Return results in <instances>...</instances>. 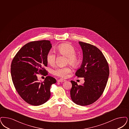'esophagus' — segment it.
I'll return each instance as SVG.
<instances>
[{
  "label": "esophagus",
  "mask_w": 129,
  "mask_h": 129,
  "mask_svg": "<svg viewBox=\"0 0 129 129\" xmlns=\"http://www.w3.org/2000/svg\"><path fill=\"white\" fill-rule=\"evenodd\" d=\"M65 81H66V80L64 79H59L57 80L58 82H64Z\"/></svg>",
  "instance_id": "34e87169"
}]
</instances>
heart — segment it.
<instances>
[{
    "instance_id": "obj_1",
    "label": "heart",
    "mask_w": 129,
    "mask_h": 129,
    "mask_svg": "<svg viewBox=\"0 0 129 129\" xmlns=\"http://www.w3.org/2000/svg\"><path fill=\"white\" fill-rule=\"evenodd\" d=\"M57 49L60 55L67 57V63H69L73 67L77 66L79 63V58L75 54L76 50L72 45L69 44H62L57 46ZM56 58L57 56L53 52H49L46 55V61L51 66L55 64ZM71 71V68L68 66L59 67L54 69L52 73L56 76L65 78L68 77V74Z\"/></svg>"
}]
</instances>
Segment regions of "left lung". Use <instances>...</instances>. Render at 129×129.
Wrapping results in <instances>:
<instances>
[{"instance_id":"obj_1","label":"left lung","mask_w":129,"mask_h":129,"mask_svg":"<svg viewBox=\"0 0 129 129\" xmlns=\"http://www.w3.org/2000/svg\"><path fill=\"white\" fill-rule=\"evenodd\" d=\"M83 50L82 64L75 73L78 77L84 78V83L78 85L71 81L70 91L72 101L84 106L95 102L102 94L108 80L109 71L108 62L98 48L79 42Z\"/></svg>"}]
</instances>
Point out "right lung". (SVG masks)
Returning a JSON list of instances; mask_svg holds the SVG:
<instances>
[{
  "instance_id": "right-lung-1",
  "label": "right lung",
  "mask_w": 129,
  "mask_h": 129,
  "mask_svg": "<svg viewBox=\"0 0 129 129\" xmlns=\"http://www.w3.org/2000/svg\"><path fill=\"white\" fill-rule=\"evenodd\" d=\"M52 47L50 41L31 42L22 46L13 58L11 64V75L17 92L27 103L33 106L42 105L50 97V87L56 80L46 76L40 82L37 74L46 76L44 67L46 57Z\"/></svg>"
}]
</instances>
